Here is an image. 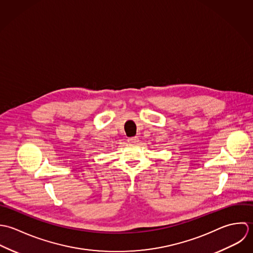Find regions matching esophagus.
Masks as SVG:
<instances>
[{
  "mask_svg": "<svg viewBox=\"0 0 253 253\" xmlns=\"http://www.w3.org/2000/svg\"><path fill=\"white\" fill-rule=\"evenodd\" d=\"M128 142L130 144H138L139 143V138L136 136V137H131V138H128Z\"/></svg>",
  "mask_w": 253,
  "mask_h": 253,
  "instance_id": "obj_1",
  "label": "esophagus"
}]
</instances>
